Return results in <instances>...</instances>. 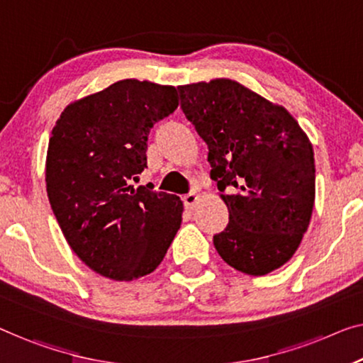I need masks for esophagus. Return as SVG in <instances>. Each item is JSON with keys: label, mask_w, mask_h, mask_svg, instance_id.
Masks as SVG:
<instances>
[{"label": "esophagus", "mask_w": 363, "mask_h": 363, "mask_svg": "<svg viewBox=\"0 0 363 363\" xmlns=\"http://www.w3.org/2000/svg\"><path fill=\"white\" fill-rule=\"evenodd\" d=\"M197 192L196 191H192V192H189V194H186V196L182 197V200H184V205H186L187 208H194V205H196V202H197Z\"/></svg>", "instance_id": "obj_1"}]
</instances>
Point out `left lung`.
<instances>
[{
    "label": "left lung",
    "instance_id": "obj_1",
    "mask_svg": "<svg viewBox=\"0 0 363 363\" xmlns=\"http://www.w3.org/2000/svg\"><path fill=\"white\" fill-rule=\"evenodd\" d=\"M181 109L208 147L210 177L230 212L213 236L221 259L266 275L298 250L315 205L313 147L284 107L233 79L177 88Z\"/></svg>",
    "mask_w": 363,
    "mask_h": 363
}]
</instances>
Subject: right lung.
<instances>
[{
  "label": "right lung",
  "instance_id": "add662e5",
  "mask_svg": "<svg viewBox=\"0 0 363 363\" xmlns=\"http://www.w3.org/2000/svg\"><path fill=\"white\" fill-rule=\"evenodd\" d=\"M174 86L122 79L69 104L48 142L45 182L74 254L113 280L160 266L182 221L177 196L138 186L148 135L177 109Z\"/></svg>",
  "mask_w": 363,
  "mask_h": 363
}]
</instances>
